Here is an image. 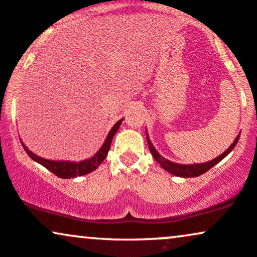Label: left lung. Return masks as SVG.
<instances>
[{
  "label": "left lung",
  "instance_id": "1",
  "mask_svg": "<svg viewBox=\"0 0 257 257\" xmlns=\"http://www.w3.org/2000/svg\"><path fill=\"white\" fill-rule=\"evenodd\" d=\"M239 140V135L237 136V138L234 140L233 143L231 144V147L226 150L225 153H222L221 155H219L218 158H215L212 161L209 162H204V164H195V165H180V164H176V162H172L170 160H166L162 158L161 155L158 153V150L155 149L153 146V143L150 142L149 137L147 136V142H148V146H149V150L150 153L153 154L154 159L161 165L162 168H165L166 171L170 172L171 174H174L177 177H183V178H190V177H198L201 174L206 173L207 171H209L213 166H215L216 164H219L222 159L226 158L228 154L231 153V150H233V148L236 147L237 142Z\"/></svg>",
  "mask_w": 257,
  "mask_h": 257
}]
</instances>
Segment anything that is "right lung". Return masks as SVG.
Masks as SVG:
<instances>
[{
    "label": "right lung",
    "instance_id": "obj_1",
    "mask_svg": "<svg viewBox=\"0 0 257 257\" xmlns=\"http://www.w3.org/2000/svg\"><path fill=\"white\" fill-rule=\"evenodd\" d=\"M121 121L122 119L119 120V121L111 127L109 134L107 136V138H105L103 146L99 148L98 152L96 153L92 158L84 160V161L72 162V161H54V160H47V159L41 158V156L36 155V154H33L32 152H30V150L24 146L23 142H21V144H23L24 149H25L27 155H29L33 161L38 162V164L44 166L45 168H48L50 172H53L55 176H57L59 178H63V179L75 178L79 176H84V174H87L90 173V172L95 171L96 168L102 164V161L105 159L108 152H109L111 141H113L114 135H115L117 130H119Z\"/></svg>",
    "mask_w": 257,
    "mask_h": 257
}]
</instances>
